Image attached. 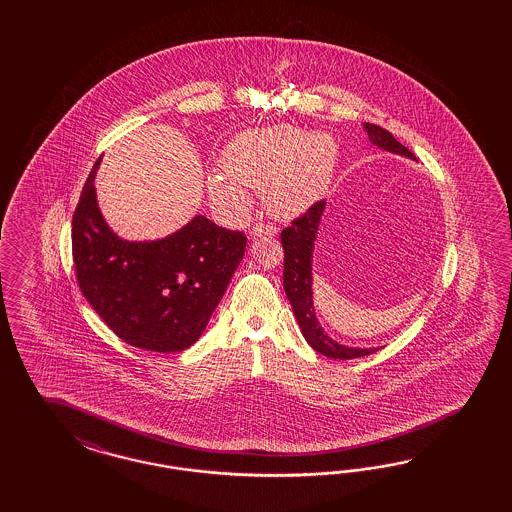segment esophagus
I'll list each match as a JSON object with an SVG mask.
<instances>
[{"label": "esophagus", "mask_w": 512, "mask_h": 512, "mask_svg": "<svg viewBox=\"0 0 512 512\" xmlns=\"http://www.w3.org/2000/svg\"><path fill=\"white\" fill-rule=\"evenodd\" d=\"M278 234V227L270 225V223H255L249 231L251 238H259V236H276Z\"/></svg>", "instance_id": "34e87169"}]
</instances>
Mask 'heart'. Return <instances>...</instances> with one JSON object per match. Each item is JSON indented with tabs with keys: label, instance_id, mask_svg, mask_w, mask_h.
Segmentation results:
<instances>
[{
	"label": "heart",
	"instance_id": "obj_1",
	"mask_svg": "<svg viewBox=\"0 0 512 512\" xmlns=\"http://www.w3.org/2000/svg\"><path fill=\"white\" fill-rule=\"evenodd\" d=\"M338 163L334 142L296 127H272L244 133L229 144L223 167L244 186L264 189V202L276 216H296L321 199ZM210 197L242 212L246 195L223 176L208 180Z\"/></svg>",
	"mask_w": 512,
	"mask_h": 512
}]
</instances>
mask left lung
Wrapping results in <instances>:
<instances>
[{"label":"left lung","mask_w":512,"mask_h":512,"mask_svg":"<svg viewBox=\"0 0 512 512\" xmlns=\"http://www.w3.org/2000/svg\"><path fill=\"white\" fill-rule=\"evenodd\" d=\"M368 137L375 146L392 152V154L405 155L409 159H415L413 152L405 148L402 142L392 137L387 129L379 125L364 124ZM325 201L315 202L306 210V214L293 219L291 227H285L281 231V246L285 253V264H283V289L287 298L293 306L296 321L304 334L306 341L311 347L328 358H349L368 357L377 349H360V347H347L338 341L328 338L321 323L317 321L315 308H313V276H311V257L315 248V238L319 231V223L325 212Z\"/></svg>","instance_id":"obj_1"}]
</instances>
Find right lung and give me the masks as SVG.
Returning <instances> with one entry per match:
<instances>
[{"label": "right lung", "instance_id": "1", "mask_svg": "<svg viewBox=\"0 0 512 512\" xmlns=\"http://www.w3.org/2000/svg\"><path fill=\"white\" fill-rule=\"evenodd\" d=\"M73 216V261L82 295L125 343L180 353L201 338L234 270L246 236L195 216L152 242H127L110 231L95 195V172Z\"/></svg>", "mask_w": 512, "mask_h": 512}]
</instances>
